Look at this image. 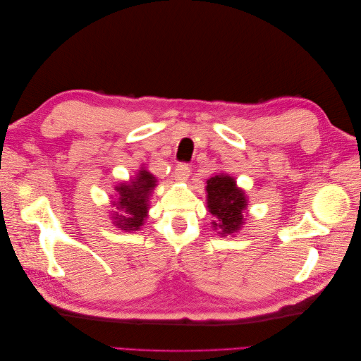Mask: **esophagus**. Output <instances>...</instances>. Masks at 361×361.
<instances>
[{"instance_id": "esophagus-1", "label": "esophagus", "mask_w": 361, "mask_h": 361, "mask_svg": "<svg viewBox=\"0 0 361 361\" xmlns=\"http://www.w3.org/2000/svg\"><path fill=\"white\" fill-rule=\"evenodd\" d=\"M190 173H191V170H190L188 164H179V166L176 167V170H174L173 174H174V179H176L178 182H183V180L188 179Z\"/></svg>"}]
</instances>
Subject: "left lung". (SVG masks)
Here are the masks:
<instances>
[{"mask_svg": "<svg viewBox=\"0 0 361 361\" xmlns=\"http://www.w3.org/2000/svg\"><path fill=\"white\" fill-rule=\"evenodd\" d=\"M207 209L215 216L214 228L223 236L241 231L244 224V211L247 209V195L236 187V182L228 174L220 173L207 179Z\"/></svg>", "mask_w": 361, "mask_h": 361, "instance_id": "8db88e82", "label": "left lung"}]
</instances>
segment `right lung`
<instances>
[{
  "label": "right lung",
  "mask_w": 361,
  "mask_h": 361,
  "mask_svg": "<svg viewBox=\"0 0 361 361\" xmlns=\"http://www.w3.org/2000/svg\"><path fill=\"white\" fill-rule=\"evenodd\" d=\"M157 187V179L150 171L141 169L130 182H122L116 187L118 199L113 202L111 220L116 227L125 232H137L147 216L149 197Z\"/></svg>",
  "instance_id": "1"
}]
</instances>
